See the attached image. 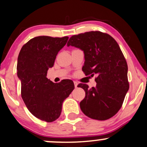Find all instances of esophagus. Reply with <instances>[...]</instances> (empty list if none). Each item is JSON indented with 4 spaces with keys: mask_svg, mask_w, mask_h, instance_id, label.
Returning <instances> with one entry per match:
<instances>
[{
    "mask_svg": "<svg viewBox=\"0 0 147 147\" xmlns=\"http://www.w3.org/2000/svg\"><path fill=\"white\" fill-rule=\"evenodd\" d=\"M74 84H75V88H77V87H78V83L77 82H74Z\"/></svg>",
    "mask_w": 147,
    "mask_h": 147,
    "instance_id": "obj_1",
    "label": "esophagus"
}]
</instances>
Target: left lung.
I'll return each mask as SVG.
<instances>
[{
  "mask_svg": "<svg viewBox=\"0 0 147 147\" xmlns=\"http://www.w3.org/2000/svg\"><path fill=\"white\" fill-rule=\"evenodd\" d=\"M67 46L84 51L86 75H97L95 87L78 85L85 92L80 103L82 111L94 120L111 118L120 109L129 89L127 64L118 43L108 34L92 31L71 36Z\"/></svg>",
  "mask_w": 147,
  "mask_h": 147,
  "instance_id": "left-lung-1",
  "label": "left lung"
}]
</instances>
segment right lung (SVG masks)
<instances>
[{"instance_id":"add662e5","label":"right lung","mask_w":147,"mask_h":147,"mask_svg":"<svg viewBox=\"0 0 147 147\" xmlns=\"http://www.w3.org/2000/svg\"><path fill=\"white\" fill-rule=\"evenodd\" d=\"M68 36H36L24 44L18 58V77L21 81V96L32 115L51 123L60 117L62 104L75 89L72 80L53 83L46 78L48 69L64 47Z\"/></svg>"}]
</instances>
